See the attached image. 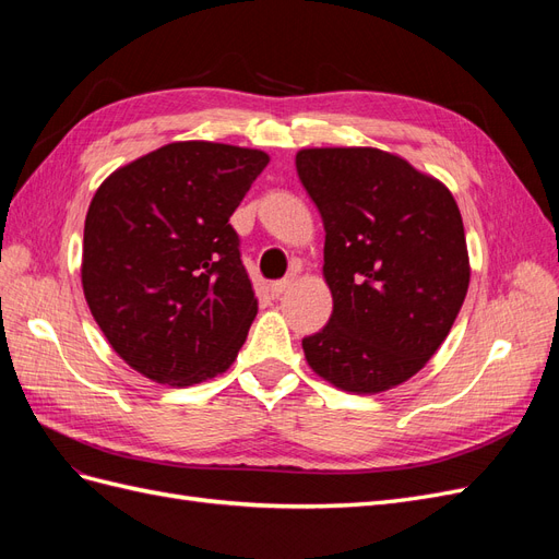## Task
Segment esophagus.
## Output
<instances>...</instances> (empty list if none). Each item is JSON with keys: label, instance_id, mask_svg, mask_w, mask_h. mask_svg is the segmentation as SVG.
Instances as JSON below:
<instances>
[{"label": "esophagus", "instance_id": "34e87169", "mask_svg": "<svg viewBox=\"0 0 559 559\" xmlns=\"http://www.w3.org/2000/svg\"><path fill=\"white\" fill-rule=\"evenodd\" d=\"M296 280H298V273H296V270H292V273L286 275L284 280H280V282H275L273 286H270V294H273L275 298H280L282 294H286V292L292 289V286L296 284Z\"/></svg>", "mask_w": 559, "mask_h": 559}]
</instances>
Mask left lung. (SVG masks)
I'll use <instances>...</instances> for the list:
<instances>
[{
    "instance_id": "left-lung-1",
    "label": "left lung",
    "mask_w": 559,
    "mask_h": 559,
    "mask_svg": "<svg viewBox=\"0 0 559 559\" xmlns=\"http://www.w3.org/2000/svg\"><path fill=\"white\" fill-rule=\"evenodd\" d=\"M296 170L324 222L329 324L308 366L349 394L411 380L443 345L468 292L460 207L443 181L373 146L300 148Z\"/></svg>"
}]
</instances>
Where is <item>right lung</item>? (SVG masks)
I'll use <instances>...</instances> for the list:
<instances>
[{"label":"right lung","mask_w":559,"mask_h":559,"mask_svg":"<svg viewBox=\"0 0 559 559\" xmlns=\"http://www.w3.org/2000/svg\"><path fill=\"white\" fill-rule=\"evenodd\" d=\"M267 163L259 148L173 142L99 183L83 228V296L144 378L191 386L238 357L259 300L228 218Z\"/></svg>","instance_id":"obj_1"}]
</instances>
